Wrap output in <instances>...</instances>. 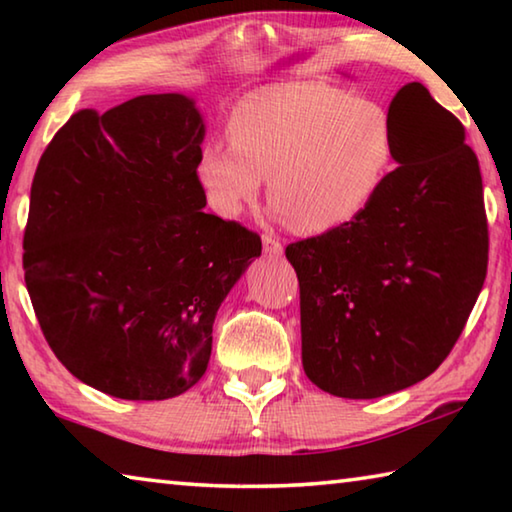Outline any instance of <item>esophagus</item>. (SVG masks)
<instances>
[{
  "label": "esophagus",
  "mask_w": 512,
  "mask_h": 512,
  "mask_svg": "<svg viewBox=\"0 0 512 512\" xmlns=\"http://www.w3.org/2000/svg\"><path fill=\"white\" fill-rule=\"evenodd\" d=\"M262 244H264L266 255H282V244L273 235H268V232L262 235Z\"/></svg>",
  "instance_id": "1"
}]
</instances>
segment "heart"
<instances>
[{
  "instance_id": "1",
  "label": "heart",
  "mask_w": 512,
  "mask_h": 512,
  "mask_svg": "<svg viewBox=\"0 0 512 512\" xmlns=\"http://www.w3.org/2000/svg\"><path fill=\"white\" fill-rule=\"evenodd\" d=\"M230 142L207 144L198 180L216 212L237 216L271 176V201L291 230L323 235L375 198L395 155L388 112L323 83H275L246 94Z\"/></svg>"
}]
</instances>
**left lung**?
I'll list each match as a JSON object with an SVG mask.
<instances>
[{
    "label": "left lung",
    "mask_w": 512,
    "mask_h": 512,
    "mask_svg": "<svg viewBox=\"0 0 512 512\" xmlns=\"http://www.w3.org/2000/svg\"><path fill=\"white\" fill-rule=\"evenodd\" d=\"M397 169L341 228L293 241L302 368L372 400L429 377L461 336L488 271V216L465 128L422 83L388 108Z\"/></svg>",
    "instance_id": "1"
}]
</instances>
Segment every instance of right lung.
Masks as SVG:
<instances>
[{
    "mask_svg": "<svg viewBox=\"0 0 512 512\" xmlns=\"http://www.w3.org/2000/svg\"><path fill=\"white\" fill-rule=\"evenodd\" d=\"M203 135L194 101L144 94L76 112L38 162L24 282L51 352L101 393L192 388L216 311L262 255L257 232L203 212Z\"/></svg>",
    "mask_w": 512,
    "mask_h": 512,
    "instance_id": "right-lung-1",
    "label": "right lung"
}]
</instances>
